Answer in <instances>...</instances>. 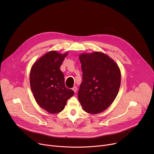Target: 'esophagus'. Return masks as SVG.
Returning a JSON list of instances; mask_svg holds the SVG:
<instances>
[{
  "mask_svg": "<svg viewBox=\"0 0 154 154\" xmlns=\"http://www.w3.org/2000/svg\"><path fill=\"white\" fill-rule=\"evenodd\" d=\"M72 90L73 91H74V92H75V93H76L77 92V87H73L72 88Z\"/></svg>",
  "mask_w": 154,
  "mask_h": 154,
  "instance_id": "1",
  "label": "esophagus"
}]
</instances>
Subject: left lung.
<instances>
[{"mask_svg":"<svg viewBox=\"0 0 154 154\" xmlns=\"http://www.w3.org/2000/svg\"><path fill=\"white\" fill-rule=\"evenodd\" d=\"M82 82L78 99L84 110L95 114L106 110L114 102L120 85V71L116 63L101 52L82 54Z\"/></svg>","mask_w":154,"mask_h":154,"instance_id":"1","label":"left lung"}]
</instances>
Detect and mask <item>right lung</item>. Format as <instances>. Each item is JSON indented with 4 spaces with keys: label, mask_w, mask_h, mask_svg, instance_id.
<instances>
[{
    "label": "right lung",
    "mask_w": 154,
    "mask_h": 154,
    "mask_svg": "<svg viewBox=\"0 0 154 154\" xmlns=\"http://www.w3.org/2000/svg\"><path fill=\"white\" fill-rule=\"evenodd\" d=\"M67 53L51 51L40 57L32 66L30 74L31 91L38 106L51 114L63 110L74 92L65 85L60 67Z\"/></svg>",
    "instance_id": "right-lung-1"
}]
</instances>
